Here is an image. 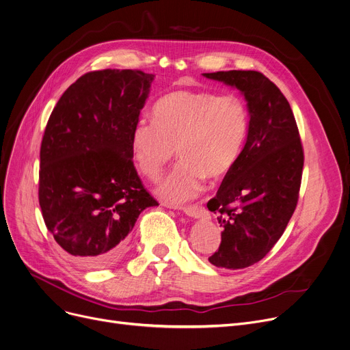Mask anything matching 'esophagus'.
Wrapping results in <instances>:
<instances>
[{
	"label": "esophagus",
	"mask_w": 350,
	"mask_h": 350,
	"mask_svg": "<svg viewBox=\"0 0 350 350\" xmlns=\"http://www.w3.org/2000/svg\"><path fill=\"white\" fill-rule=\"evenodd\" d=\"M174 208H180L186 216L189 217H195V219H202L207 216V211L203 206L200 204H192V206H183V207H178V206H171Z\"/></svg>",
	"instance_id": "1"
}]
</instances>
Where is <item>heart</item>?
Listing matches in <instances>:
<instances>
[{"label": "heart", "mask_w": 350, "mask_h": 350, "mask_svg": "<svg viewBox=\"0 0 350 350\" xmlns=\"http://www.w3.org/2000/svg\"><path fill=\"white\" fill-rule=\"evenodd\" d=\"M250 131V107L237 94L176 91L154 107V120L139 119L131 151L139 171L159 178L176 148L179 163L157 187L170 203L193 199L206 178H224L237 164Z\"/></svg>", "instance_id": "1"}]
</instances>
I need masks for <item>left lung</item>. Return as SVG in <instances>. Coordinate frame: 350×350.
Here are the masks:
<instances>
[{"instance_id": "obj_1", "label": "left lung", "mask_w": 350, "mask_h": 350, "mask_svg": "<svg viewBox=\"0 0 350 350\" xmlns=\"http://www.w3.org/2000/svg\"><path fill=\"white\" fill-rule=\"evenodd\" d=\"M203 75L238 88L250 107L243 152L217 195L207 202L223 228L210 263L244 269L269 254L293 216L303 175V144L290 103L262 72L231 70Z\"/></svg>"}]
</instances>
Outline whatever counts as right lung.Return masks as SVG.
<instances>
[{
	"mask_svg": "<svg viewBox=\"0 0 350 350\" xmlns=\"http://www.w3.org/2000/svg\"><path fill=\"white\" fill-rule=\"evenodd\" d=\"M152 79L140 70L87 72L66 90L46 124L42 216L56 243L81 266L115 265L140 213L158 206L131 159V131Z\"/></svg>",
	"mask_w": 350,
	"mask_h": 350,
	"instance_id": "right-lung-1",
	"label": "right lung"
}]
</instances>
